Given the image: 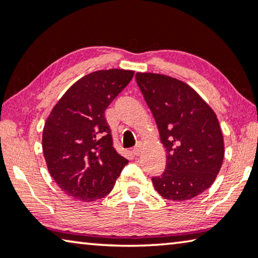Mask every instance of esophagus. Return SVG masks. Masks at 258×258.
Wrapping results in <instances>:
<instances>
[{"label": "esophagus", "instance_id": "34e87169", "mask_svg": "<svg viewBox=\"0 0 258 258\" xmlns=\"http://www.w3.org/2000/svg\"><path fill=\"white\" fill-rule=\"evenodd\" d=\"M140 153H141V148H140V146H136V147L133 148V154L136 155V157H139Z\"/></svg>", "mask_w": 258, "mask_h": 258}]
</instances>
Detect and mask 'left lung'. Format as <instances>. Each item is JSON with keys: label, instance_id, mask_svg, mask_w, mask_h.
Listing matches in <instances>:
<instances>
[{"label": "left lung", "instance_id": "1", "mask_svg": "<svg viewBox=\"0 0 258 258\" xmlns=\"http://www.w3.org/2000/svg\"><path fill=\"white\" fill-rule=\"evenodd\" d=\"M136 79L166 148V168L153 177L164 199L188 201L212 186L224 158V143L213 108L176 78L137 72Z\"/></svg>", "mask_w": 258, "mask_h": 258}]
</instances>
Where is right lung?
Returning <instances> with one entry per match:
<instances>
[{"instance_id": "obj_1", "label": "right lung", "mask_w": 258, "mask_h": 258, "mask_svg": "<svg viewBox=\"0 0 258 258\" xmlns=\"http://www.w3.org/2000/svg\"><path fill=\"white\" fill-rule=\"evenodd\" d=\"M134 71L99 70L72 84L46 119L43 154L50 175L65 194L90 202L106 197L128 160L112 145L105 110Z\"/></svg>"}]
</instances>
